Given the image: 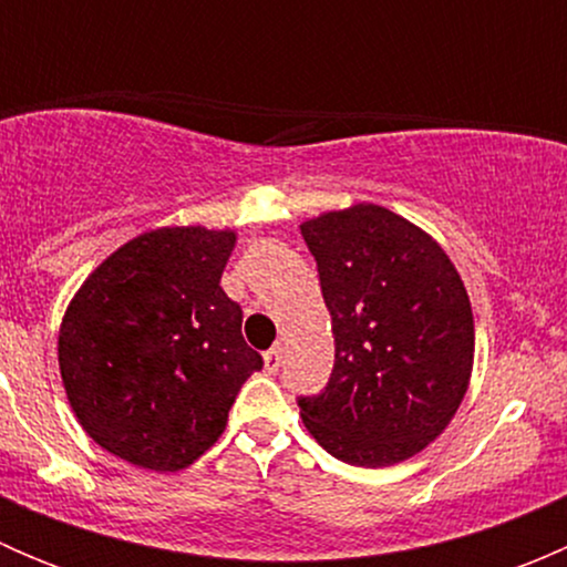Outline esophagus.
<instances>
[{
	"mask_svg": "<svg viewBox=\"0 0 567 567\" xmlns=\"http://www.w3.org/2000/svg\"><path fill=\"white\" fill-rule=\"evenodd\" d=\"M262 362H266V370L268 373H277L279 370V364H282V346H271L268 348L266 353H262Z\"/></svg>",
	"mask_w": 567,
	"mask_h": 567,
	"instance_id": "obj_1",
	"label": "esophagus"
}]
</instances>
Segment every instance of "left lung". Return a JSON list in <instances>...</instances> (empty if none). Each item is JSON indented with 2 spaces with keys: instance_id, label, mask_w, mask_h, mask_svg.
I'll return each instance as SVG.
<instances>
[{
  "instance_id": "1",
  "label": "left lung",
  "mask_w": 567,
  "mask_h": 567,
  "mask_svg": "<svg viewBox=\"0 0 567 567\" xmlns=\"http://www.w3.org/2000/svg\"><path fill=\"white\" fill-rule=\"evenodd\" d=\"M331 316L334 368L301 394L307 431L337 461L392 466L431 444L466 394L474 320L458 271L427 233L359 203L301 225Z\"/></svg>"
}]
</instances>
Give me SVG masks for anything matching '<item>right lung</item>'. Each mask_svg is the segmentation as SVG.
Returning <instances> with one entry per match:
<instances>
[{
  "label": "right lung",
  "mask_w": 567,
  "mask_h": 567,
  "mask_svg": "<svg viewBox=\"0 0 567 567\" xmlns=\"http://www.w3.org/2000/svg\"><path fill=\"white\" fill-rule=\"evenodd\" d=\"M236 233L162 227L109 255L60 329V373L90 439L153 472H181L227 425L262 357L221 290Z\"/></svg>",
  "instance_id": "obj_1"
}]
</instances>
